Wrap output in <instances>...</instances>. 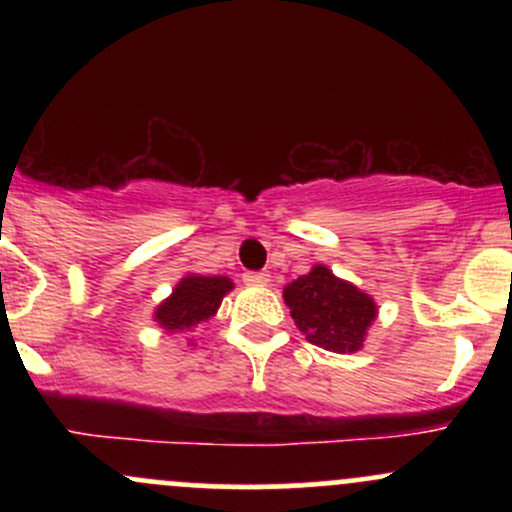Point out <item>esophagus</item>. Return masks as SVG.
<instances>
[{"mask_svg": "<svg viewBox=\"0 0 512 512\" xmlns=\"http://www.w3.org/2000/svg\"><path fill=\"white\" fill-rule=\"evenodd\" d=\"M243 281L248 286H267L269 284V274L267 272H245Z\"/></svg>", "mask_w": 512, "mask_h": 512, "instance_id": "34e87169", "label": "esophagus"}]
</instances>
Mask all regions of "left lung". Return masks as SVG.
<instances>
[{"instance_id": "left-lung-1", "label": "left lung", "mask_w": 512, "mask_h": 512, "mask_svg": "<svg viewBox=\"0 0 512 512\" xmlns=\"http://www.w3.org/2000/svg\"><path fill=\"white\" fill-rule=\"evenodd\" d=\"M296 327L310 344L354 354L363 346L368 327L378 315V305L349 281L334 276L325 264H315L284 289Z\"/></svg>"}]
</instances>
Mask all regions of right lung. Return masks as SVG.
I'll return each instance as SVG.
<instances>
[{"instance_id":"add662e5","label":"right lung","mask_w":512,"mask_h":512,"mask_svg":"<svg viewBox=\"0 0 512 512\" xmlns=\"http://www.w3.org/2000/svg\"><path fill=\"white\" fill-rule=\"evenodd\" d=\"M233 281L228 276H182L173 293L156 308L154 320L166 332H190L216 315Z\"/></svg>"}]
</instances>
